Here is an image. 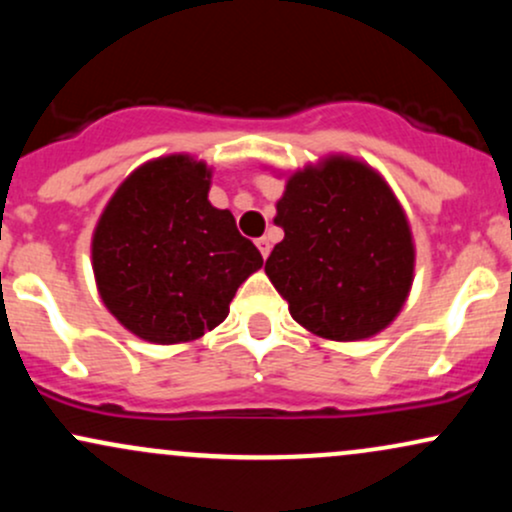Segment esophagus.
<instances>
[{"mask_svg": "<svg viewBox=\"0 0 512 512\" xmlns=\"http://www.w3.org/2000/svg\"><path fill=\"white\" fill-rule=\"evenodd\" d=\"M255 245H257V248H260V252H262L264 260H267V257H269V250H272V245H269V240H267V238H257V240H255Z\"/></svg>", "mask_w": 512, "mask_h": 512, "instance_id": "obj_1", "label": "esophagus"}]
</instances>
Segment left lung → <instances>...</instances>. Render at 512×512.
I'll return each mask as SVG.
<instances>
[{
  "label": "left lung",
  "mask_w": 512,
  "mask_h": 512,
  "mask_svg": "<svg viewBox=\"0 0 512 512\" xmlns=\"http://www.w3.org/2000/svg\"><path fill=\"white\" fill-rule=\"evenodd\" d=\"M274 223L284 240L264 272L298 325L332 342H358L392 325L416 255L407 214L378 170L349 156L296 170Z\"/></svg>",
  "instance_id": "obj_1"
}]
</instances>
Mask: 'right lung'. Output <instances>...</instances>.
Segmentation results:
<instances>
[{"instance_id": "1", "label": "right lung", "mask_w": 512, "mask_h": 512, "mask_svg": "<svg viewBox=\"0 0 512 512\" xmlns=\"http://www.w3.org/2000/svg\"><path fill=\"white\" fill-rule=\"evenodd\" d=\"M211 168L161 156L127 175L91 240L96 286L125 330L151 344L195 342L228 315L262 255L209 202Z\"/></svg>"}]
</instances>
